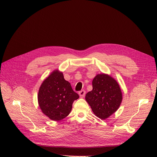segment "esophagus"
<instances>
[{
    "instance_id": "1",
    "label": "esophagus",
    "mask_w": 157,
    "mask_h": 157,
    "mask_svg": "<svg viewBox=\"0 0 157 157\" xmlns=\"http://www.w3.org/2000/svg\"><path fill=\"white\" fill-rule=\"evenodd\" d=\"M85 94H86V91L84 90H82L79 92V95L80 98H83Z\"/></svg>"
}]
</instances>
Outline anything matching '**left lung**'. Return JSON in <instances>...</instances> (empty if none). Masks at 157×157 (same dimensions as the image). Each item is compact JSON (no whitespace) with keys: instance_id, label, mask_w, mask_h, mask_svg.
Listing matches in <instances>:
<instances>
[{"instance_id":"1","label":"left lung","mask_w":157,"mask_h":157,"mask_svg":"<svg viewBox=\"0 0 157 157\" xmlns=\"http://www.w3.org/2000/svg\"><path fill=\"white\" fill-rule=\"evenodd\" d=\"M93 90L85 97L93 113L102 120H105L118 110L122 93L117 81L108 74H98L93 79Z\"/></svg>"}]
</instances>
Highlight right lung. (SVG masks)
I'll use <instances>...</instances> for the list:
<instances>
[{"label":"right lung","instance_id":"1","mask_svg":"<svg viewBox=\"0 0 157 157\" xmlns=\"http://www.w3.org/2000/svg\"><path fill=\"white\" fill-rule=\"evenodd\" d=\"M78 98L79 95L58 69L53 70L44 79L38 93V103L41 112L54 121L68 116L73 101Z\"/></svg>","mask_w":157,"mask_h":157}]
</instances>
